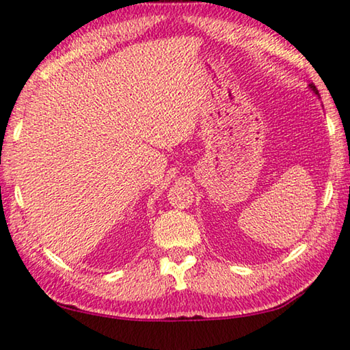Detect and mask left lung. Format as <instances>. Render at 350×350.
<instances>
[{"label":"left lung","mask_w":350,"mask_h":350,"mask_svg":"<svg viewBox=\"0 0 350 350\" xmlns=\"http://www.w3.org/2000/svg\"><path fill=\"white\" fill-rule=\"evenodd\" d=\"M309 88H310V91H314L317 96H319V91H317V88H315V85H309Z\"/></svg>","instance_id":"left-lung-1"}]
</instances>
